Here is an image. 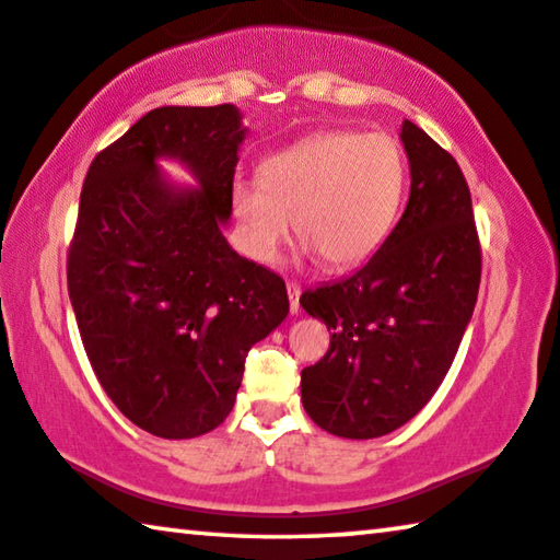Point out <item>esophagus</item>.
<instances>
[{
    "mask_svg": "<svg viewBox=\"0 0 560 560\" xmlns=\"http://www.w3.org/2000/svg\"><path fill=\"white\" fill-rule=\"evenodd\" d=\"M287 291H289V308L291 314H299V296H301V283L299 281H287Z\"/></svg>",
    "mask_w": 560,
    "mask_h": 560,
    "instance_id": "obj_1",
    "label": "esophagus"
}]
</instances>
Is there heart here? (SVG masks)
I'll use <instances>...</instances> for the list:
<instances>
[{
  "label": "heart",
  "mask_w": 560,
  "mask_h": 560,
  "mask_svg": "<svg viewBox=\"0 0 560 560\" xmlns=\"http://www.w3.org/2000/svg\"><path fill=\"white\" fill-rule=\"evenodd\" d=\"M405 185L390 136L328 130L264 160L259 185H234L232 210L252 259H277L296 217L299 236L328 267H353L390 234Z\"/></svg>",
  "instance_id": "obj_1"
}]
</instances>
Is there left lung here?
<instances>
[{
    "label": "left lung",
    "instance_id": "8db88e82",
    "mask_svg": "<svg viewBox=\"0 0 560 560\" xmlns=\"http://www.w3.org/2000/svg\"><path fill=\"white\" fill-rule=\"evenodd\" d=\"M410 200L365 267L306 291L301 306L330 346L301 371V400L320 430L373 440L430 402L462 343L481 279L471 195L447 150L405 120Z\"/></svg>",
    "mask_w": 560,
    "mask_h": 560
}]
</instances>
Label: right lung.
<instances>
[{"instance_id": "obj_1", "label": "right lung", "mask_w": 560, "mask_h": 560, "mask_svg": "<svg viewBox=\"0 0 560 560\" xmlns=\"http://www.w3.org/2000/svg\"><path fill=\"white\" fill-rule=\"evenodd\" d=\"M240 110L163 106L93 158L66 259L69 299L113 405L155 438L189 440L232 412L249 348L289 314L279 273L222 236L232 214ZM177 156L200 190L170 188Z\"/></svg>"}]
</instances>
